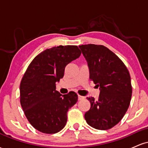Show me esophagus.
I'll list each match as a JSON object with an SVG mask.
<instances>
[{
  "instance_id": "34e87169",
  "label": "esophagus",
  "mask_w": 148,
  "mask_h": 148,
  "mask_svg": "<svg viewBox=\"0 0 148 148\" xmlns=\"http://www.w3.org/2000/svg\"><path fill=\"white\" fill-rule=\"evenodd\" d=\"M84 97H83V96H81V95H78V99L79 100H82V99H84Z\"/></svg>"
}]
</instances>
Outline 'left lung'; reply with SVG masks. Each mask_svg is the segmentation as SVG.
I'll return each instance as SVG.
<instances>
[{"mask_svg":"<svg viewBox=\"0 0 148 148\" xmlns=\"http://www.w3.org/2000/svg\"><path fill=\"white\" fill-rule=\"evenodd\" d=\"M79 48L87 60L90 79L100 90L97 100L87 97L90 108L85 113V119L93 128L109 130L123 119L130 106V72L123 61L104 46L89 44Z\"/></svg>","mask_w":148,"mask_h":148,"instance_id":"left-lung-1","label":"left lung"}]
</instances>
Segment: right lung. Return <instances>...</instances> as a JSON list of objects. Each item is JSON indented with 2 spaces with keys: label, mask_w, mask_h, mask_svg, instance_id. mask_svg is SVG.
<instances>
[{
  "label": "right lung",
  "mask_w": 148,
  "mask_h": 148,
  "mask_svg": "<svg viewBox=\"0 0 148 148\" xmlns=\"http://www.w3.org/2000/svg\"><path fill=\"white\" fill-rule=\"evenodd\" d=\"M77 46L47 49L37 55L25 71L20 84V103L34 128L45 134H56L67 123V111L78 100L76 92L61 95L56 84L64 68L81 56Z\"/></svg>",
  "instance_id": "obj_1"
}]
</instances>
